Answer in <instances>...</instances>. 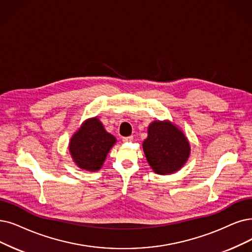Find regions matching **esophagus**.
<instances>
[{
	"instance_id": "1",
	"label": "esophagus",
	"mask_w": 252,
	"mask_h": 252,
	"mask_svg": "<svg viewBox=\"0 0 252 252\" xmlns=\"http://www.w3.org/2000/svg\"><path fill=\"white\" fill-rule=\"evenodd\" d=\"M123 142H131V140H133V136L130 135V136H125L122 138Z\"/></svg>"
}]
</instances>
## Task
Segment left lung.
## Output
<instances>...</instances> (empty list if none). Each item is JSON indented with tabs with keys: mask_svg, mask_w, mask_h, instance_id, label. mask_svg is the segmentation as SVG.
<instances>
[{
	"mask_svg": "<svg viewBox=\"0 0 252 252\" xmlns=\"http://www.w3.org/2000/svg\"><path fill=\"white\" fill-rule=\"evenodd\" d=\"M143 148L150 166L159 175L177 172L190 154V146L183 132L172 123L160 121L149 126Z\"/></svg>",
	"mask_w": 252,
	"mask_h": 252,
	"instance_id": "1",
	"label": "left lung"
}]
</instances>
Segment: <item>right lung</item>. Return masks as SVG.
I'll return each mask as SVG.
<instances>
[{
	"label": "right lung",
	"instance_id": "add662e5",
	"mask_svg": "<svg viewBox=\"0 0 252 252\" xmlns=\"http://www.w3.org/2000/svg\"><path fill=\"white\" fill-rule=\"evenodd\" d=\"M115 143V136L106 132L101 122L94 118L86 121L72 136L69 150L78 167L93 172L101 167Z\"/></svg>",
	"mask_w": 252,
	"mask_h": 252
}]
</instances>
